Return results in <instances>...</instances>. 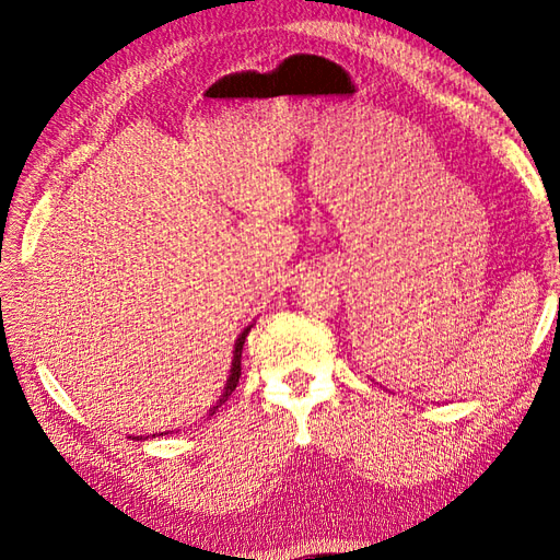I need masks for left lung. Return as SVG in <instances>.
Listing matches in <instances>:
<instances>
[{"mask_svg":"<svg viewBox=\"0 0 560 560\" xmlns=\"http://www.w3.org/2000/svg\"><path fill=\"white\" fill-rule=\"evenodd\" d=\"M364 354H366V362L371 360L374 362V354H381L383 352V346L378 343V338H374V341H364Z\"/></svg>","mask_w":560,"mask_h":560,"instance_id":"1","label":"left lung"}]
</instances>
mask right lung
Returning a JSON list of instances; mask_svg holds the SVG:
<instances>
[{"instance_id": "right-lung-1", "label": "right lung", "mask_w": 560, "mask_h": 560, "mask_svg": "<svg viewBox=\"0 0 560 560\" xmlns=\"http://www.w3.org/2000/svg\"><path fill=\"white\" fill-rule=\"evenodd\" d=\"M247 334H249V327L241 334V338H238V343H235V352H233V366H231V376H229V381H226V387H224V395L219 397V404L217 406H222L231 395H233V389H235V385H238V378H241V360H243V346H245V338H247ZM217 406L212 409V413L217 411Z\"/></svg>"}]
</instances>
